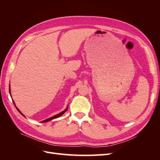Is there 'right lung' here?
<instances>
[{"instance_id":"right-lung-1","label":"right lung","mask_w":160,"mask_h":160,"mask_svg":"<svg viewBox=\"0 0 160 160\" xmlns=\"http://www.w3.org/2000/svg\"><path fill=\"white\" fill-rule=\"evenodd\" d=\"M9 92H10V88H9ZM13 103H14V101H13ZM14 105H15V104H14ZM16 107V106H15ZM16 108H17V109L18 111V112L20 113L22 115H23L24 117H25V115H24L21 111H20V110H19L17 107H16ZM67 110V108H66V109H65L64 111H62V112H61L60 113H59V114H57V115H55V116H52V117H51V118H49V119H45V120H43V121H42L41 122H42V123H44V122H49V121H51V120H52V119H55V118H59V117H60V116H61L62 114H63L65 111Z\"/></svg>"}]
</instances>
